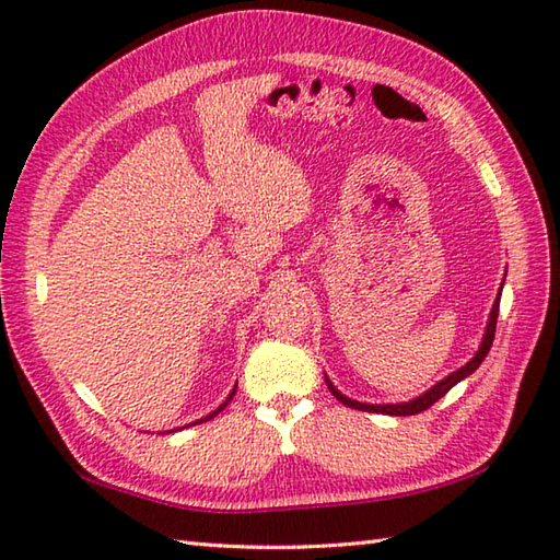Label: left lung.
<instances>
[{"label":"left lung","instance_id":"8db88e82","mask_svg":"<svg viewBox=\"0 0 560 560\" xmlns=\"http://www.w3.org/2000/svg\"><path fill=\"white\" fill-rule=\"evenodd\" d=\"M498 307H501V293H498V299H495V303H493V311H491V317H489V325H486L483 341H481L479 351L474 353V359H471L467 365H462L459 371H455L452 375H447L445 380H440L438 385H433L431 389L423 392L421 397H416V399H411V401H404V404H361V401H353V399H349V397H343L341 392H339L335 385H331L327 377H325V383H327V387H329L331 395H335L341 404H347V407H351V409L371 411V413H389V416H413V413H421V411H425L428 407H433V404H435L440 397H445L447 392L459 383V380H464L467 375H471V373L477 371V368L481 365V361L486 359V353L491 351V343H493V337H495Z\"/></svg>","mask_w":560,"mask_h":560}]
</instances>
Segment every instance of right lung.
<instances>
[{
	"mask_svg": "<svg viewBox=\"0 0 560 560\" xmlns=\"http://www.w3.org/2000/svg\"><path fill=\"white\" fill-rule=\"evenodd\" d=\"M233 395H235V389H233V392H231V397H229V399H225V401H223V404H221V407H219V409H217V411H211V413H209V416H205V419H199V421H195V423H205V421H211V419H213V416H217V413H219V411H223V409H225V404H229V401H231V399H233Z\"/></svg>",
	"mask_w": 560,
	"mask_h": 560,
	"instance_id": "obj_1",
	"label": "right lung"
}]
</instances>
